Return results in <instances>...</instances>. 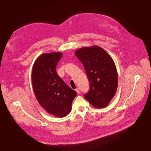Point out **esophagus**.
<instances>
[{
	"label": "esophagus",
	"instance_id": "1",
	"mask_svg": "<svg viewBox=\"0 0 151 151\" xmlns=\"http://www.w3.org/2000/svg\"><path fill=\"white\" fill-rule=\"evenodd\" d=\"M75 91H76V92L78 93V94H79V93H80V89H79L78 88H76V89H75Z\"/></svg>",
	"mask_w": 151,
	"mask_h": 151
}]
</instances>
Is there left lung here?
<instances>
[{
  "label": "left lung",
  "instance_id": "1",
  "mask_svg": "<svg viewBox=\"0 0 151 151\" xmlns=\"http://www.w3.org/2000/svg\"><path fill=\"white\" fill-rule=\"evenodd\" d=\"M75 54L83 64L90 83L84 98L94 107H106L117 88V72L113 59L99 46L83 47Z\"/></svg>",
  "mask_w": 151,
  "mask_h": 151
}]
</instances>
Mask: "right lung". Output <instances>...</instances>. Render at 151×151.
<instances>
[{
	"mask_svg": "<svg viewBox=\"0 0 151 151\" xmlns=\"http://www.w3.org/2000/svg\"><path fill=\"white\" fill-rule=\"evenodd\" d=\"M61 52L41 54L32 70V83L35 97L47 113L63 117L71 111L77 92L71 89L58 75L55 67L62 56Z\"/></svg>",
	"mask_w": 151,
	"mask_h": 151,
	"instance_id": "1",
	"label": "right lung"
}]
</instances>
